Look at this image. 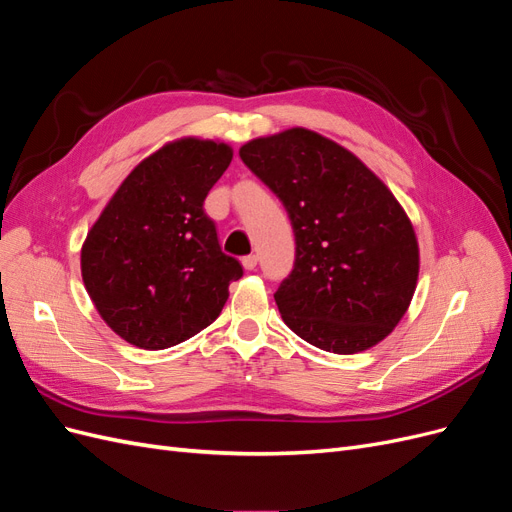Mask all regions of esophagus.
Instances as JSON below:
<instances>
[{"instance_id": "obj_1", "label": "esophagus", "mask_w": 512, "mask_h": 512, "mask_svg": "<svg viewBox=\"0 0 512 512\" xmlns=\"http://www.w3.org/2000/svg\"><path fill=\"white\" fill-rule=\"evenodd\" d=\"M241 265H243V269H245V271H254V269H256V265H258V256H254V254L245 256V258L241 260Z\"/></svg>"}]
</instances>
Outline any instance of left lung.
Instances as JSON below:
<instances>
[{
	"instance_id": "left-lung-1",
	"label": "left lung",
	"mask_w": 512,
	"mask_h": 512,
	"mask_svg": "<svg viewBox=\"0 0 512 512\" xmlns=\"http://www.w3.org/2000/svg\"><path fill=\"white\" fill-rule=\"evenodd\" d=\"M239 156L294 230V269L275 292L282 320L335 354L382 342L418 280V241L393 192L352 151L305 128L254 138Z\"/></svg>"
}]
</instances>
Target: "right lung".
Listing matches in <instances>:
<instances>
[{"instance_id":"right-lung-1","label":"right lung","mask_w":512,"mask_h":512,"mask_svg":"<svg viewBox=\"0 0 512 512\" xmlns=\"http://www.w3.org/2000/svg\"><path fill=\"white\" fill-rule=\"evenodd\" d=\"M230 160L220 141L166 143L123 179L87 232L83 284L128 344L164 350L185 342L220 316L230 282L243 275L203 209Z\"/></svg>"}]
</instances>
